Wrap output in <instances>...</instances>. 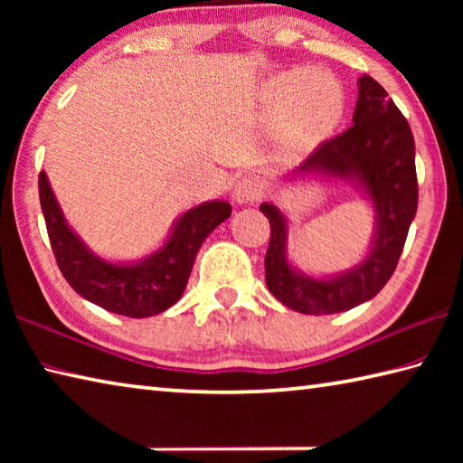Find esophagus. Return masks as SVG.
Listing matches in <instances>:
<instances>
[{
  "label": "esophagus",
  "instance_id": "obj_1",
  "mask_svg": "<svg viewBox=\"0 0 463 463\" xmlns=\"http://www.w3.org/2000/svg\"><path fill=\"white\" fill-rule=\"evenodd\" d=\"M263 185L257 177H242L232 187V200L237 203H250L260 198Z\"/></svg>",
  "mask_w": 463,
  "mask_h": 463
}]
</instances>
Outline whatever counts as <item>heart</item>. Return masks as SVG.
I'll return each instance as SVG.
<instances>
[{"mask_svg": "<svg viewBox=\"0 0 463 463\" xmlns=\"http://www.w3.org/2000/svg\"><path fill=\"white\" fill-rule=\"evenodd\" d=\"M261 99L269 112L284 114V135L294 145L328 135L345 109L339 80L323 69H288L263 85Z\"/></svg>", "mask_w": 463, "mask_h": 463, "instance_id": "obj_1", "label": "heart"}]
</instances>
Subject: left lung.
<instances>
[{
    "label": "left lung",
    "instance_id": "1",
    "mask_svg": "<svg viewBox=\"0 0 463 463\" xmlns=\"http://www.w3.org/2000/svg\"><path fill=\"white\" fill-rule=\"evenodd\" d=\"M284 179L349 184L372 206L373 229L362 261L317 276L289 261L288 216L273 202H263L260 210L271 224L265 255L269 292L284 307L315 317L372 300L396 269L419 202L412 132L386 90L370 75L359 77L354 127L320 145Z\"/></svg>",
    "mask_w": 463,
    "mask_h": 463
}]
</instances>
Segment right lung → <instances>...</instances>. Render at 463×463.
<instances>
[{
    "instance_id": "obj_1",
    "label": "right lung",
    "mask_w": 463,
    "mask_h": 463,
    "mask_svg": "<svg viewBox=\"0 0 463 463\" xmlns=\"http://www.w3.org/2000/svg\"><path fill=\"white\" fill-rule=\"evenodd\" d=\"M38 194L52 253L77 294L114 315L146 318L182 298L195 255L218 224L231 216L226 200H208L175 218L165 241L135 261H112L91 250L62 214L49 177L38 175Z\"/></svg>"
}]
</instances>
